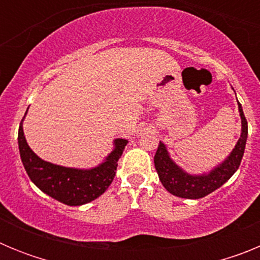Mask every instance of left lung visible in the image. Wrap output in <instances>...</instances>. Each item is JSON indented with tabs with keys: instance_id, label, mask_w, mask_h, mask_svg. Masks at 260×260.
Instances as JSON below:
<instances>
[{
	"instance_id": "left-lung-1",
	"label": "left lung",
	"mask_w": 260,
	"mask_h": 260,
	"mask_svg": "<svg viewBox=\"0 0 260 260\" xmlns=\"http://www.w3.org/2000/svg\"><path fill=\"white\" fill-rule=\"evenodd\" d=\"M238 110H240L241 122H242V132H241L240 139H238L237 144L231 152V155L228 156V158L208 174L192 176V174L183 172L169 157L167 148L160 142L153 161H155L158 178L168 191L176 195V197H180V198H203L206 195L215 191L216 189H219L220 186L224 185L236 173L241 164V160H242L247 139V121L245 118L240 103H238Z\"/></svg>"
}]
</instances>
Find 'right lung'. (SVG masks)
<instances>
[{
    "label": "right lung",
    "mask_w": 260,
    "mask_h": 260,
    "mask_svg": "<svg viewBox=\"0 0 260 260\" xmlns=\"http://www.w3.org/2000/svg\"><path fill=\"white\" fill-rule=\"evenodd\" d=\"M18 143L24 169L41 191L68 206H82L99 198L109 187L116 176L117 161L127 141L116 139L114 150L104 162L92 169L65 168L41 160L27 144L22 122L18 132Z\"/></svg>",
    "instance_id": "1"
}]
</instances>
